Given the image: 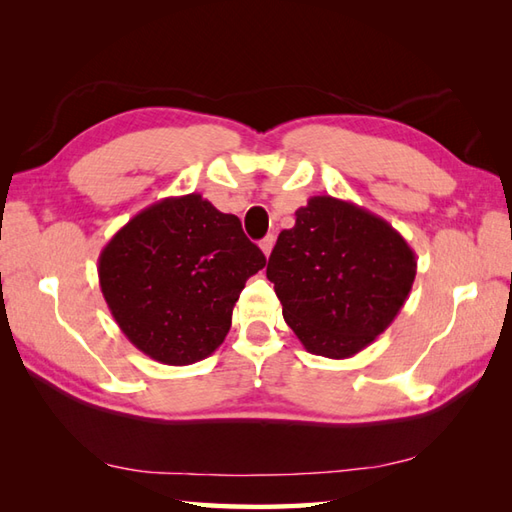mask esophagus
Here are the masks:
<instances>
[{"label":"esophagus","instance_id":"obj_1","mask_svg":"<svg viewBox=\"0 0 512 512\" xmlns=\"http://www.w3.org/2000/svg\"><path fill=\"white\" fill-rule=\"evenodd\" d=\"M259 246H262V253L266 257H270V253H273V246H275V237L273 235H266Z\"/></svg>","mask_w":512,"mask_h":512}]
</instances>
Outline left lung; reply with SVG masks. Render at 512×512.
<instances>
[{
    "label": "left lung",
    "instance_id": "1",
    "mask_svg": "<svg viewBox=\"0 0 512 512\" xmlns=\"http://www.w3.org/2000/svg\"><path fill=\"white\" fill-rule=\"evenodd\" d=\"M295 217L277 237L266 277L310 354L350 358L405 306L416 253L383 217L332 195H312Z\"/></svg>",
    "mask_w": 512,
    "mask_h": 512
}]
</instances>
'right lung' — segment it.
<instances>
[{
	"instance_id": "add662e5",
	"label": "right lung",
	"mask_w": 512,
	"mask_h": 512,
	"mask_svg": "<svg viewBox=\"0 0 512 512\" xmlns=\"http://www.w3.org/2000/svg\"><path fill=\"white\" fill-rule=\"evenodd\" d=\"M264 266L237 215L189 193L147 206L105 244L99 284L129 343L191 365L224 343L239 292Z\"/></svg>"
}]
</instances>
